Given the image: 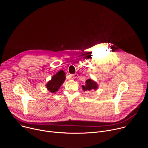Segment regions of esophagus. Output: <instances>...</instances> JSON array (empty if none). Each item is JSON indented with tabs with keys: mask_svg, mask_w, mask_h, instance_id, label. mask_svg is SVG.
Here are the masks:
<instances>
[{
	"mask_svg": "<svg viewBox=\"0 0 148 148\" xmlns=\"http://www.w3.org/2000/svg\"><path fill=\"white\" fill-rule=\"evenodd\" d=\"M78 75L77 74H74L73 75H72V78H73V79L77 78L78 77Z\"/></svg>",
	"mask_w": 148,
	"mask_h": 148,
	"instance_id": "obj_1",
	"label": "esophagus"
}]
</instances>
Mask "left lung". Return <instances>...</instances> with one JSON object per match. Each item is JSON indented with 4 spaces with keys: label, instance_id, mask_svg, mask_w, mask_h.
Returning <instances> with one entry per match:
<instances>
[{
    "label": "left lung",
    "instance_id": "8db88e82",
    "mask_svg": "<svg viewBox=\"0 0 148 148\" xmlns=\"http://www.w3.org/2000/svg\"><path fill=\"white\" fill-rule=\"evenodd\" d=\"M82 88L84 91H90L91 90H96L98 88L97 84L91 79H88L86 81V85L82 86Z\"/></svg>",
    "mask_w": 148,
    "mask_h": 148
}]
</instances>
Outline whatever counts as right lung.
<instances>
[{
    "mask_svg": "<svg viewBox=\"0 0 148 148\" xmlns=\"http://www.w3.org/2000/svg\"><path fill=\"white\" fill-rule=\"evenodd\" d=\"M66 74L64 71L61 70L58 71L56 74L53 76L51 79L46 84L47 90L51 92H55L57 91L64 82L66 79Z\"/></svg>",
    "mask_w": 148,
    "mask_h": 148,
    "instance_id": "add662e5",
    "label": "right lung"
}]
</instances>
